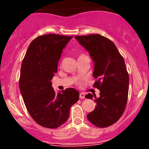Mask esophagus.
<instances>
[{"mask_svg":"<svg viewBox=\"0 0 149 149\" xmlns=\"http://www.w3.org/2000/svg\"><path fill=\"white\" fill-rule=\"evenodd\" d=\"M85 93H83V92H81V93H80V95H79V97L80 99H84L85 98Z\"/></svg>","mask_w":149,"mask_h":149,"instance_id":"esophagus-1","label":"esophagus"}]
</instances>
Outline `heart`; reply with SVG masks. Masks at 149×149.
<instances>
[{
    "label": "heart",
    "mask_w": 149,
    "mask_h": 149,
    "mask_svg": "<svg viewBox=\"0 0 149 149\" xmlns=\"http://www.w3.org/2000/svg\"><path fill=\"white\" fill-rule=\"evenodd\" d=\"M83 55H84V54H81V55H80V56H79V57H81V56H83Z\"/></svg>",
    "instance_id": "heart-1"
}]
</instances>
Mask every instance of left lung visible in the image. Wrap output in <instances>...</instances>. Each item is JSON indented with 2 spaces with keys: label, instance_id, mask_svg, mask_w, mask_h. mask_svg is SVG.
Segmentation results:
<instances>
[{
  "label": "left lung",
  "instance_id": "8db88e82",
  "mask_svg": "<svg viewBox=\"0 0 149 149\" xmlns=\"http://www.w3.org/2000/svg\"><path fill=\"white\" fill-rule=\"evenodd\" d=\"M76 39L90 53L94 61L93 76L97 79L94 88L100 90L97 106L87 115L88 120L98 127H107L117 122L123 114L127 102L129 75L123 57L115 44L100 34L76 36Z\"/></svg>",
  "mask_w": 149,
  "mask_h": 149
}]
</instances>
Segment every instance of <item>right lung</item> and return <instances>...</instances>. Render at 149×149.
<instances>
[{"label":"right lung","instance_id":"add662e5","mask_svg":"<svg viewBox=\"0 0 149 149\" xmlns=\"http://www.w3.org/2000/svg\"><path fill=\"white\" fill-rule=\"evenodd\" d=\"M72 38L54 33L40 36L31 42L22 61L20 92L30 116L44 127L62 125L79 100V92L73 88L55 93L51 82L62 49Z\"/></svg>","mask_w":149,"mask_h":149}]
</instances>
